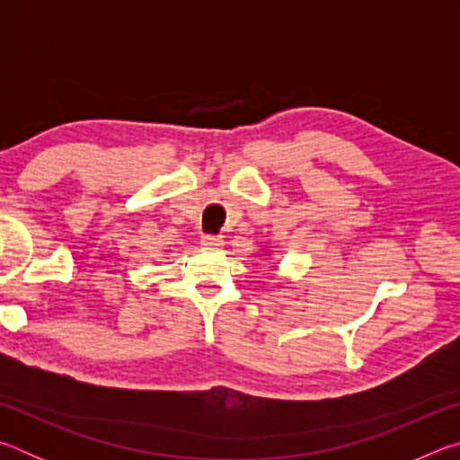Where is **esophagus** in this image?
Masks as SVG:
<instances>
[{
	"instance_id": "esophagus-1",
	"label": "esophagus",
	"mask_w": 460,
	"mask_h": 460,
	"mask_svg": "<svg viewBox=\"0 0 460 460\" xmlns=\"http://www.w3.org/2000/svg\"><path fill=\"white\" fill-rule=\"evenodd\" d=\"M200 245L205 249H219L223 245V239L215 237V235H207V237L200 239Z\"/></svg>"
}]
</instances>
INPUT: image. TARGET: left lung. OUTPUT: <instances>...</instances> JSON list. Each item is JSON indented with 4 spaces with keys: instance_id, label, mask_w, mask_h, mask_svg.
I'll list each match as a JSON object with an SVG mask.
<instances>
[{
    "instance_id": "obj_1",
    "label": "left lung",
    "mask_w": 460,
    "mask_h": 460,
    "mask_svg": "<svg viewBox=\"0 0 460 460\" xmlns=\"http://www.w3.org/2000/svg\"><path fill=\"white\" fill-rule=\"evenodd\" d=\"M263 255H266V253H263Z\"/></svg>"
}]
</instances>
